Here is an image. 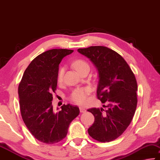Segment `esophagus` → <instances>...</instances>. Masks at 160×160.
<instances>
[{"mask_svg": "<svg viewBox=\"0 0 160 160\" xmlns=\"http://www.w3.org/2000/svg\"><path fill=\"white\" fill-rule=\"evenodd\" d=\"M79 110H80V112H85L86 111V110L84 108H82V107H80Z\"/></svg>", "mask_w": 160, "mask_h": 160, "instance_id": "1", "label": "esophagus"}]
</instances>
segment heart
Wrapping results in <instances>:
<instances>
[{"label": "heart", "instance_id": "obj_1", "mask_svg": "<svg viewBox=\"0 0 160 160\" xmlns=\"http://www.w3.org/2000/svg\"><path fill=\"white\" fill-rule=\"evenodd\" d=\"M73 66L77 69L78 72H80L82 69H85L86 67H89L87 62H85L84 60L78 59L75 61L73 64ZM64 72V68L61 67L59 70L58 74H57V82H61L63 78V75ZM90 93L89 88H77L72 91V94L70 96V99L74 103L83 105L86 100H87V96Z\"/></svg>", "mask_w": 160, "mask_h": 160}]
</instances>
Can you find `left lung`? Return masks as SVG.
Segmentation results:
<instances>
[{
	"mask_svg": "<svg viewBox=\"0 0 160 160\" xmlns=\"http://www.w3.org/2000/svg\"><path fill=\"white\" fill-rule=\"evenodd\" d=\"M78 52L97 69V97L107 108L88 110L95 118L88 132L99 142H111L123 133L134 116L138 103L135 77L125 60L106 47L92 46Z\"/></svg>",
	"mask_w": 160,
	"mask_h": 160,
	"instance_id": "1",
	"label": "left lung"
}]
</instances>
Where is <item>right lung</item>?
<instances>
[{
	"mask_svg": "<svg viewBox=\"0 0 160 160\" xmlns=\"http://www.w3.org/2000/svg\"><path fill=\"white\" fill-rule=\"evenodd\" d=\"M74 50L53 49L34 59L18 86L20 109L22 120L37 140L54 144L66 137L71 122L79 114V108L70 104L54 112L52 101L57 85L59 65Z\"/></svg>",
	"mask_w": 160,
	"mask_h": 160,
	"instance_id": "right-lung-1",
	"label": "right lung"
}]
</instances>
